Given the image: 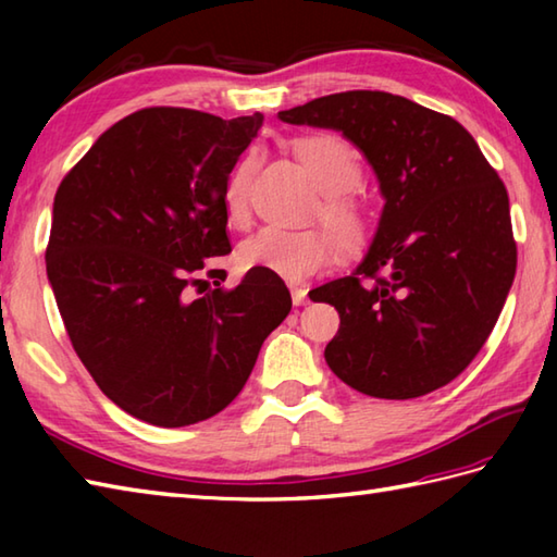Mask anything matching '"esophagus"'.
<instances>
[{
    "instance_id": "1",
    "label": "esophagus",
    "mask_w": 557,
    "mask_h": 557,
    "mask_svg": "<svg viewBox=\"0 0 557 557\" xmlns=\"http://www.w3.org/2000/svg\"><path fill=\"white\" fill-rule=\"evenodd\" d=\"M292 301H294V306H304L306 301H309V292H306L304 287H292Z\"/></svg>"
}]
</instances>
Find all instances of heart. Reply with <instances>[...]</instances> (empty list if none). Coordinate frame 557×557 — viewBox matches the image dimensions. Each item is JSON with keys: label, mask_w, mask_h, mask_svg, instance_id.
<instances>
[{"label": "heart", "mask_w": 557, "mask_h": 557, "mask_svg": "<svg viewBox=\"0 0 557 557\" xmlns=\"http://www.w3.org/2000/svg\"><path fill=\"white\" fill-rule=\"evenodd\" d=\"M289 152L321 191L313 218L321 220L325 232L263 227L242 242L236 256L246 270H263L285 282H301L333 263L337 251H363L373 236V215L354 194L363 170L357 150L345 136L333 132L297 136L289 140ZM256 168V156H246L224 184L222 200L230 222L246 220Z\"/></svg>", "instance_id": "b5f03b06"}]
</instances>
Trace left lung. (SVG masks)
<instances>
[{
	"label": "left lung",
	"mask_w": 557,
	"mask_h": 557,
	"mask_svg": "<svg viewBox=\"0 0 557 557\" xmlns=\"http://www.w3.org/2000/svg\"><path fill=\"white\" fill-rule=\"evenodd\" d=\"M280 120L345 134L385 196L363 263L313 292L339 313L330 369L381 399L455 381L486 345L517 270L510 198L474 136L383 90L315 98Z\"/></svg>",
	"instance_id": "left-lung-1"
}]
</instances>
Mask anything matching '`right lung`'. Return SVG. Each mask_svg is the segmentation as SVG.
Instances as JSON below:
<instances>
[{
	"label": "right lung",
	"mask_w": 557,
	"mask_h": 557,
	"mask_svg": "<svg viewBox=\"0 0 557 557\" xmlns=\"http://www.w3.org/2000/svg\"><path fill=\"white\" fill-rule=\"evenodd\" d=\"M260 124V112L227 122L138 110L57 188L45 258L71 347L102 393L146 423L215 417L292 311L285 282L263 270L234 289L198 280L232 251L224 184Z\"/></svg>",
	"instance_id": "obj_1"
}]
</instances>
